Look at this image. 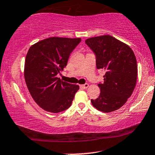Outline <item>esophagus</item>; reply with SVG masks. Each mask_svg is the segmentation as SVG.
Wrapping results in <instances>:
<instances>
[{"instance_id": "34e87169", "label": "esophagus", "mask_w": 155, "mask_h": 155, "mask_svg": "<svg viewBox=\"0 0 155 155\" xmlns=\"http://www.w3.org/2000/svg\"><path fill=\"white\" fill-rule=\"evenodd\" d=\"M88 87H89L88 84H84L83 85H80V87H81V89H87L88 88Z\"/></svg>"}]
</instances>
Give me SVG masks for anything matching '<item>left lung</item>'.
I'll list each match as a JSON object with an SVG mask.
<instances>
[{
  "instance_id": "1",
  "label": "left lung",
  "mask_w": 155,
  "mask_h": 155,
  "mask_svg": "<svg viewBox=\"0 0 155 155\" xmlns=\"http://www.w3.org/2000/svg\"><path fill=\"white\" fill-rule=\"evenodd\" d=\"M86 44L94 52L97 69L105 70L100 94L91 100L98 110L110 113L119 109L131 97L137 79V63L129 46L110 35L91 37Z\"/></svg>"
}]
</instances>
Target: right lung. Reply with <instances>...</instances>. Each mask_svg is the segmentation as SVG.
<instances>
[{"mask_svg": "<svg viewBox=\"0 0 155 155\" xmlns=\"http://www.w3.org/2000/svg\"><path fill=\"white\" fill-rule=\"evenodd\" d=\"M81 38L50 37L31 46L26 55L24 78L35 102L45 110L57 113L71 105L79 87L57 77L66 66Z\"/></svg>", "mask_w": 155, "mask_h": 155, "instance_id": "add662e5", "label": "right lung"}]
</instances>
